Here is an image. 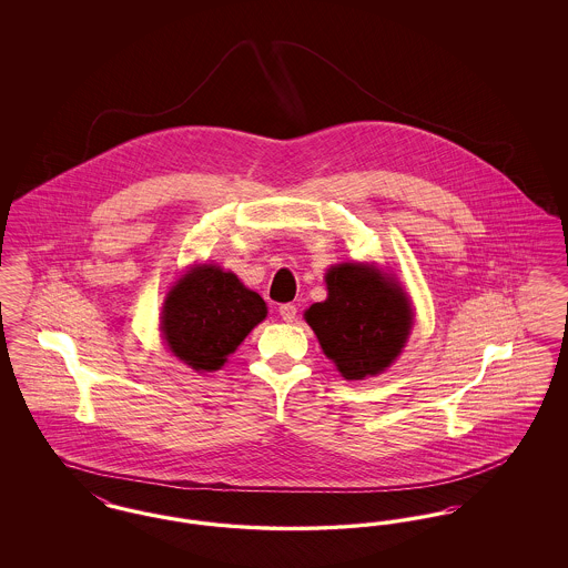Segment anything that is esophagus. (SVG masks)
<instances>
[{
    "label": "esophagus",
    "mask_w": 568,
    "mask_h": 568,
    "mask_svg": "<svg viewBox=\"0 0 568 568\" xmlns=\"http://www.w3.org/2000/svg\"><path fill=\"white\" fill-rule=\"evenodd\" d=\"M278 315H281V317H283V322H287V324H292V322H296V317H297L296 304H281V306H278Z\"/></svg>",
    "instance_id": "obj_1"
}]
</instances>
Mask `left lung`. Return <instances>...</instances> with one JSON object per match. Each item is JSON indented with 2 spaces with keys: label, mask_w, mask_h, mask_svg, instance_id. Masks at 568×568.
Here are the masks:
<instances>
[{
  "label": "left lung",
  "mask_w": 568,
  "mask_h": 568,
  "mask_svg": "<svg viewBox=\"0 0 568 568\" xmlns=\"http://www.w3.org/2000/svg\"><path fill=\"white\" fill-rule=\"evenodd\" d=\"M327 300L304 317L343 377H375L405 347L413 325L403 287L377 268L341 264L325 274Z\"/></svg>",
  "instance_id": "left-lung-1"
}]
</instances>
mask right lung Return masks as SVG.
<instances>
[{
	"label": "right lung",
	"mask_w": 568,
	"mask_h": 568,
	"mask_svg": "<svg viewBox=\"0 0 568 568\" xmlns=\"http://www.w3.org/2000/svg\"><path fill=\"white\" fill-rule=\"evenodd\" d=\"M266 302L216 266L187 272L165 297L163 338L195 371H216L266 317Z\"/></svg>",
	"instance_id": "obj_1"
}]
</instances>
